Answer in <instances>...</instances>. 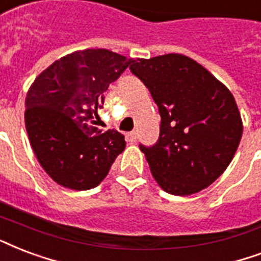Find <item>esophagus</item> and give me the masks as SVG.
Returning <instances> with one entry per match:
<instances>
[{
  "label": "esophagus",
  "instance_id": "1",
  "mask_svg": "<svg viewBox=\"0 0 261 261\" xmlns=\"http://www.w3.org/2000/svg\"><path fill=\"white\" fill-rule=\"evenodd\" d=\"M127 138H128L130 142H135V141H137V131H131V133H128V134H127Z\"/></svg>",
  "mask_w": 261,
  "mask_h": 261
}]
</instances>
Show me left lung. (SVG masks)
I'll list each match as a JSON object with an SVG mask.
<instances>
[{"label": "left lung", "instance_id": "obj_1", "mask_svg": "<svg viewBox=\"0 0 261 261\" xmlns=\"http://www.w3.org/2000/svg\"><path fill=\"white\" fill-rule=\"evenodd\" d=\"M131 72L148 87L162 116L160 137L145 153L164 192L189 196L208 188L231 163L242 119L231 91L188 56L138 59Z\"/></svg>", "mask_w": 261, "mask_h": 261}]
</instances>
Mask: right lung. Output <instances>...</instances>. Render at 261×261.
<instances>
[{
  "label": "right lung",
  "instance_id": "1",
  "mask_svg": "<svg viewBox=\"0 0 261 261\" xmlns=\"http://www.w3.org/2000/svg\"><path fill=\"white\" fill-rule=\"evenodd\" d=\"M134 63L108 49H85L56 60L25 97L24 122L37 160L56 184L98 186L126 148L124 135L94 126L104 93Z\"/></svg>",
  "mask_w": 261,
  "mask_h": 261
}]
</instances>
